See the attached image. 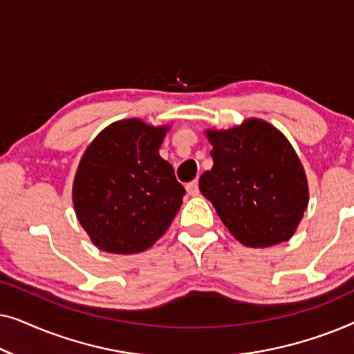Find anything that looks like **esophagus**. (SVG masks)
<instances>
[{
    "instance_id": "34e87169",
    "label": "esophagus",
    "mask_w": 354,
    "mask_h": 354,
    "mask_svg": "<svg viewBox=\"0 0 354 354\" xmlns=\"http://www.w3.org/2000/svg\"><path fill=\"white\" fill-rule=\"evenodd\" d=\"M187 192H188V195L196 196L198 193H200V187H198V180H193V182H190V183H187Z\"/></svg>"
}]
</instances>
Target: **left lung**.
<instances>
[{
	"instance_id": "1",
	"label": "left lung",
	"mask_w": 354,
	"mask_h": 354,
	"mask_svg": "<svg viewBox=\"0 0 354 354\" xmlns=\"http://www.w3.org/2000/svg\"><path fill=\"white\" fill-rule=\"evenodd\" d=\"M211 171L200 192L240 243L263 248L292 239L308 207V180L292 145L259 119L207 130Z\"/></svg>"
}]
</instances>
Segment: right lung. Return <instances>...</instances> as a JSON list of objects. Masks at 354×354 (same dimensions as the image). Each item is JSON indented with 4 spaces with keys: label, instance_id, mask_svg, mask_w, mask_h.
Segmentation results:
<instances>
[{
    "label": "right lung",
    "instance_id": "add662e5",
    "mask_svg": "<svg viewBox=\"0 0 354 354\" xmlns=\"http://www.w3.org/2000/svg\"><path fill=\"white\" fill-rule=\"evenodd\" d=\"M167 129L138 119L119 120L106 127L82 158L72 190L75 214L106 253L148 250L182 205L185 188L159 156Z\"/></svg>",
    "mask_w": 354,
    "mask_h": 354
}]
</instances>
